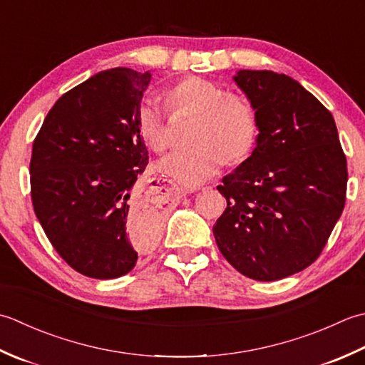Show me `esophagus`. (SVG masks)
<instances>
[{
    "label": "esophagus",
    "instance_id": "34e87169",
    "mask_svg": "<svg viewBox=\"0 0 365 365\" xmlns=\"http://www.w3.org/2000/svg\"><path fill=\"white\" fill-rule=\"evenodd\" d=\"M185 193H190L189 190H176V195H185Z\"/></svg>",
    "mask_w": 365,
    "mask_h": 365
}]
</instances>
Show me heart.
<instances>
[{"mask_svg":"<svg viewBox=\"0 0 365 365\" xmlns=\"http://www.w3.org/2000/svg\"><path fill=\"white\" fill-rule=\"evenodd\" d=\"M167 101L173 111L195 115L189 133L193 146L170 153L158 162L159 172L181 187H200L224 162H240L254 148L258 133L255 111L241 96L225 93L211 80L187 77L168 88ZM135 121L148 146L158 153L167 150V111L154 96L138 102Z\"/></svg>","mask_w":365,"mask_h":365,"instance_id":"obj_1","label":"heart"}]
</instances>
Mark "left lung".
Wrapping results in <instances>:
<instances>
[{
  "label": "left lung",
  "instance_id": "left-lung-1",
  "mask_svg": "<svg viewBox=\"0 0 365 365\" xmlns=\"http://www.w3.org/2000/svg\"><path fill=\"white\" fill-rule=\"evenodd\" d=\"M255 111V150L217 190L227 210L212 227L242 276L272 282L322 254L345 206L346 158L331 111L299 81L272 71L233 77Z\"/></svg>",
  "mask_w": 365,
  "mask_h": 365
}]
</instances>
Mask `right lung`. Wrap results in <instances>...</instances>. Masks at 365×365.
Segmentation results:
<instances>
[{"instance_id":"right-lung-1","label":"right lung","mask_w":365,"mask_h":365,"mask_svg":"<svg viewBox=\"0 0 365 365\" xmlns=\"http://www.w3.org/2000/svg\"><path fill=\"white\" fill-rule=\"evenodd\" d=\"M150 81V71L96 73L56 101L33 143L36 217L64 262L86 277L124 276L137 263V237L159 235L162 207L132 197L148 165L135 111Z\"/></svg>"}]
</instances>
